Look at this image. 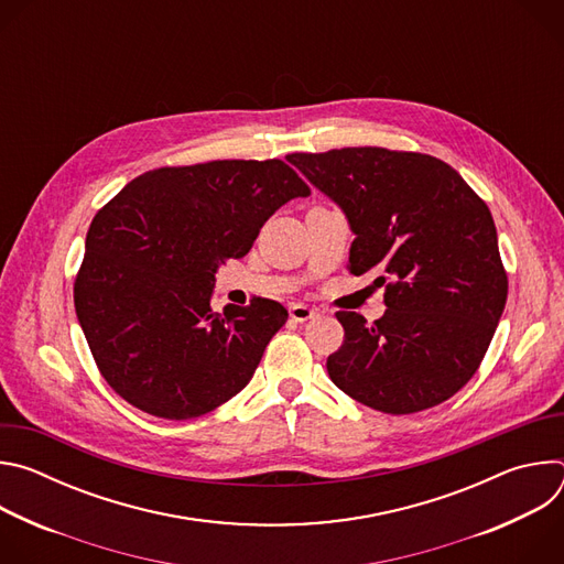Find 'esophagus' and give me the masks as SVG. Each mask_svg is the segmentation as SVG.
I'll list each match as a JSON object with an SVG mask.
<instances>
[{
  "mask_svg": "<svg viewBox=\"0 0 564 564\" xmlns=\"http://www.w3.org/2000/svg\"><path fill=\"white\" fill-rule=\"evenodd\" d=\"M290 316H292V321H296V324H303V321H310L316 316V310H312L310 305H303V303H292Z\"/></svg>",
  "mask_w": 564,
  "mask_h": 564,
  "instance_id": "obj_1",
  "label": "esophagus"
}]
</instances>
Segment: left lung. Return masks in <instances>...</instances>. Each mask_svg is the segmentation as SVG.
<instances>
[{
    "label": "left lung",
    "instance_id": "1",
    "mask_svg": "<svg viewBox=\"0 0 564 564\" xmlns=\"http://www.w3.org/2000/svg\"><path fill=\"white\" fill-rule=\"evenodd\" d=\"M288 160L346 214L348 270L386 283L388 310L375 324L337 312L346 339L328 357L330 379L388 415L442 404L479 368L507 303L487 203L426 153L346 147Z\"/></svg>",
    "mask_w": 564,
    "mask_h": 564
}]
</instances>
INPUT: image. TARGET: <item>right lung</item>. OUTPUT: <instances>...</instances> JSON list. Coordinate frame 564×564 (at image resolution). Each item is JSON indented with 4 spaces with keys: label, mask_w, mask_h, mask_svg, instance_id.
I'll list each match as a JSON object with an SVG mask.
<instances>
[{
    "label": "right lung",
    "mask_w": 564,
    "mask_h": 564,
    "mask_svg": "<svg viewBox=\"0 0 564 564\" xmlns=\"http://www.w3.org/2000/svg\"><path fill=\"white\" fill-rule=\"evenodd\" d=\"M299 196L310 187L283 160H212L147 172L96 214L73 301L102 377L131 406L192 420L248 386L288 310L257 299L218 314L214 274Z\"/></svg>",
    "instance_id": "1"
}]
</instances>
